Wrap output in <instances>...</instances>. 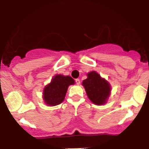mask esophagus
Wrapping results in <instances>:
<instances>
[{"mask_svg": "<svg viewBox=\"0 0 149 149\" xmlns=\"http://www.w3.org/2000/svg\"><path fill=\"white\" fill-rule=\"evenodd\" d=\"M76 83L77 85H79L81 83V81H80V80L78 78H77V79H76Z\"/></svg>", "mask_w": 149, "mask_h": 149, "instance_id": "obj_1", "label": "esophagus"}]
</instances>
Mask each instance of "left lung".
<instances>
[{
    "instance_id": "left-lung-1",
    "label": "left lung",
    "mask_w": 149,
    "mask_h": 149,
    "mask_svg": "<svg viewBox=\"0 0 149 149\" xmlns=\"http://www.w3.org/2000/svg\"><path fill=\"white\" fill-rule=\"evenodd\" d=\"M88 97L95 104L105 103L110 93L109 83L100 76L96 72H90L88 78L83 81Z\"/></svg>"
}]
</instances>
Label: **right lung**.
Segmentation results:
<instances>
[{
  "mask_svg": "<svg viewBox=\"0 0 149 149\" xmlns=\"http://www.w3.org/2000/svg\"><path fill=\"white\" fill-rule=\"evenodd\" d=\"M73 84L74 80L71 76L56 75L44 90V100L50 106L61 104L65 98L68 86Z\"/></svg>",
  "mask_w": 149,
  "mask_h": 149,
  "instance_id": "right-lung-1",
  "label": "right lung"
}]
</instances>
